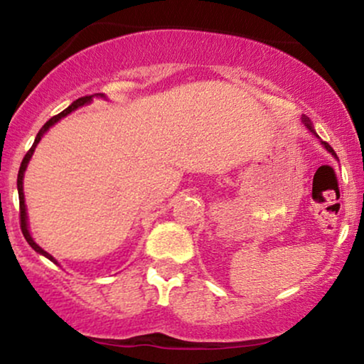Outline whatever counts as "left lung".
<instances>
[{"mask_svg":"<svg viewBox=\"0 0 364 364\" xmlns=\"http://www.w3.org/2000/svg\"><path fill=\"white\" fill-rule=\"evenodd\" d=\"M302 123H304V124H306V127H307V129H311V132H312V133H314V134H316V136H317V133H316V132H314V128H312V123H311V119H309V118H307V116H302ZM322 145H324V148H326V150H327V151H329V154H333V156H336V159H338V155H336V151L333 150V146H331V145H329V143L322 141Z\"/></svg>","mask_w":364,"mask_h":364,"instance_id":"obj_1","label":"left lung"}]
</instances>
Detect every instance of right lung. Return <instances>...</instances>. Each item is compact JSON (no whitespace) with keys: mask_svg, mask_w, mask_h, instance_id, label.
Segmentation results:
<instances>
[{"mask_svg":"<svg viewBox=\"0 0 364 364\" xmlns=\"http://www.w3.org/2000/svg\"><path fill=\"white\" fill-rule=\"evenodd\" d=\"M94 96H105V94H92V96H84V97H79V100H75V101L73 102V105H70L69 107H67V109H64V111H62V113H58V114L53 116V118L48 119L47 123H45L43 127L40 128V132H38V134H37V138H35L33 145H31L30 150L26 151V155L23 156V160H21L20 170H18V181H16V186H18V197H20V226H21V232H23V236H25L26 243H28V245L31 246V248H33L35 251H37V253L43 255L45 258H48V259H50V262H53V263H57V262H55V258H53L52 255H48L47 251H45V250L40 248V246H38L37 243H35L33 237H31L30 231H28V223H26V205H25V196H23V173H25V170H26V165H28V161H30V159H31V155H33L35 146H37V145H38V141L42 140L43 133L47 132V129L50 128V127H53V124H55L58 119H62V118H64V116L70 114V113H73L74 109H77V107L84 106V105H87V102H91Z\"/></svg>","mask_w":364,"mask_h":364,"instance_id":"add662e5","label":"right lung"}]
</instances>
